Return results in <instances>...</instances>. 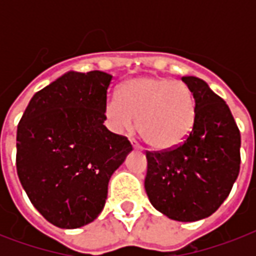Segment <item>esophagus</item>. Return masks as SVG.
I'll list each match as a JSON object with an SVG mask.
<instances>
[{"label":"esophagus","mask_w":256,"mask_h":256,"mask_svg":"<svg viewBox=\"0 0 256 256\" xmlns=\"http://www.w3.org/2000/svg\"><path fill=\"white\" fill-rule=\"evenodd\" d=\"M132 148H134V150H136V152H142V148H140V144H136V140H132Z\"/></svg>","instance_id":"obj_1"}]
</instances>
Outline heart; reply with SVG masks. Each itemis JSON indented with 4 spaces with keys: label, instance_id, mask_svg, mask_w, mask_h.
Instances as JSON below:
<instances>
[{
    "label": "heart",
    "instance_id": "obj_1",
    "mask_svg": "<svg viewBox=\"0 0 256 256\" xmlns=\"http://www.w3.org/2000/svg\"><path fill=\"white\" fill-rule=\"evenodd\" d=\"M108 128L116 134L136 130L156 150L178 148L187 140L196 120L195 98L183 82L164 77H138L122 84L118 96L104 102Z\"/></svg>",
    "mask_w": 256,
    "mask_h": 256
}]
</instances>
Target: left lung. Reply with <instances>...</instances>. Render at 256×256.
<instances>
[{"label":"left lung","instance_id":"obj_1","mask_svg":"<svg viewBox=\"0 0 256 256\" xmlns=\"http://www.w3.org/2000/svg\"><path fill=\"white\" fill-rule=\"evenodd\" d=\"M182 81L194 94V128L178 148L146 154L144 190L168 218L196 222L218 210L238 178L240 132L226 102L206 82L192 76Z\"/></svg>","mask_w":256,"mask_h":256}]
</instances>
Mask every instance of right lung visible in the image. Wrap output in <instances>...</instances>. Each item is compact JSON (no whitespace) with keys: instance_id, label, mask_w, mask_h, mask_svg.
<instances>
[{"instance_id":"add662e5","label":"right lung","mask_w":256,"mask_h":256,"mask_svg":"<svg viewBox=\"0 0 256 256\" xmlns=\"http://www.w3.org/2000/svg\"><path fill=\"white\" fill-rule=\"evenodd\" d=\"M112 80L100 70H70L34 94L18 124L20 182L60 228L86 226L100 214L108 180L132 150L104 124Z\"/></svg>"}]
</instances>
